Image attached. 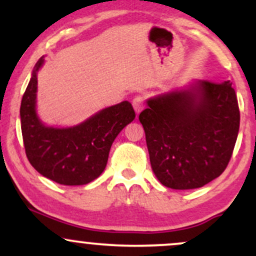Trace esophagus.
Wrapping results in <instances>:
<instances>
[{"label":"esophagus","mask_w":256,"mask_h":256,"mask_svg":"<svg viewBox=\"0 0 256 256\" xmlns=\"http://www.w3.org/2000/svg\"><path fill=\"white\" fill-rule=\"evenodd\" d=\"M132 106H134L136 113H140L144 108V100L140 98V96H136V98L132 100Z\"/></svg>","instance_id":"34e87169"}]
</instances>
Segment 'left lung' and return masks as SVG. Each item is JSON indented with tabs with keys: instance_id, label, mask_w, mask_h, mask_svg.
Masks as SVG:
<instances>
[{
	"instance_id": "left-lung-1",
	"label": "left lung",
	"mask_w": 256,
	"mask_h": 256,
	"mask_svg": "<svg viewBox=\"0 0 256 256\" xmlns=\"http://www.w3.org/2000/svg\"><path fill=\"white\" fill-rule=\"evenodd\" d=\"M140 122L160 183L196 189L228 165L240 130L238 101L230 82H196L189 90L149 100Z\"/></svg>"
}]
</instances>
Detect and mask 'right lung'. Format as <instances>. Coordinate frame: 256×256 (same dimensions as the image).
Returning a JSON list of instances; mask_svg holds the SVG:
<instances>
[{"label": "right lung", "instance_id": "obj_1", "mask_svg": "<svg viewBox=\"0 0 256 256\" xmlns=\"http://www.w3.org/2000/svg\"><path fill=\"white\" fill-rule=\"evenodd\" d=\"M36 64L20 106L22 132L26 156L44 177L62 185H84L104 172L110 146L119 132L134 119L130 102L106 108L68 128H46L36 114Z\"/></svg>", "mask_w": 256, "mask_h": 256}]
</instances>
